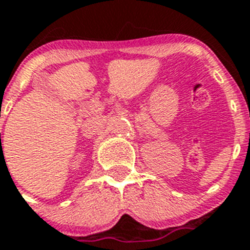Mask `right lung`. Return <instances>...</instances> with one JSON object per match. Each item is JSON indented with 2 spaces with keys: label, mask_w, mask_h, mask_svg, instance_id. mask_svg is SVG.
<instances>
[{
  "label": "right lung",
  "mask_w": 250,
  "mask_h": 250,
  "mask_svg": "<svg viewBox=\"0 0 250 250\" xmlns=\"http://www.w3.org/2000/svg\"><path fill=\"white\" fill-rule=\"evenodd\" d=\"M0 136H1V135H0Z\"/></svg>",
  "instance_id": "add662e5"
}]
</instances>
